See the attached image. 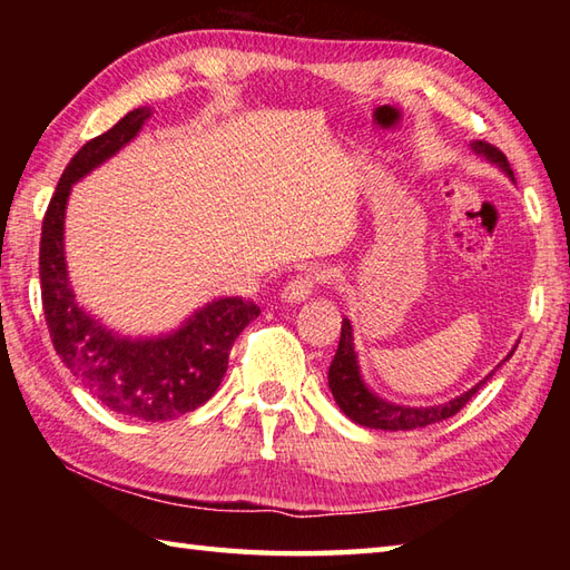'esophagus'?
<instances>
[{"label": "esophagus", "instance_id": "34e87169", "mask_svg": "<svg viewBox=\"0 0 570 570\" xmlns=\"http://www.w3.org/2000/svg\"><path fill=\"white\" fill-rule=\"evenodd\" d=\"M323 282H325V272H321V269H304V272L296 274L292 282L284 286L282 298H286L288 304H298V301L308 298V294L313 292V288H316L318 284H323Z\"/></svg>", "mask_w": 570, "mask_h": 570}]
</instances>
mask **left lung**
<instances>
[{
    "instance_id": "1",
    "label": "left lung",
    "mask_w": 570,
    "mask_h": 570,
    "mask_svg": "<svg viewBox=\"0 0 570 570\" xmlns=\"http://www.w3.org/2000/svg\"><path fill=\"white\" fill-rule=\"evenodd\" d=\"M475 151L485 154L492 161H498L504 171L512 176L510 164H507V156L498 147H492V144H488V141H478ZM490 377L492 374H488V377L480 384L472 386L470 392L460 394L458 399H451V402L439 404V406H396V404L384 402V399L374 396L360 380L357 355H355V345H353V325H350L347 318H343L341 343H337L335 357H333L331 370H328L331 392L335 396L337 406L345 411V416L360 423V426L382 429V431H411V429L431 426V423H439L443 419H451L470 402L472 396L478 394L480 386L485 384Z\"/></svg>"
}]
</instances>
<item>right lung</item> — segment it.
Instances as JSON below:
<instances>
[{
  "mask_svg": "<svg viewBox=\"0 0 570 570\" xmlns=\"http://www.w3.org/2000/svg\"><path fill=\"white\" fill-rule=\"evenodd\" d=\"M149 107L127 112L105 135L85 141L60 176L41 227L39 274L43 316L63 365L98 402L119 416L168 421L203 406L220 386L229 350L259 306L239 296L217 298L159 341H125L78 308L68 286L63 215L70 186L110 159L141 129Z\"/></svg>",
  "mask_w": 570,
  "mask_h": 570,
  "instance_id": "add662e5",
  "label": "right lung"
}]
</instances>
